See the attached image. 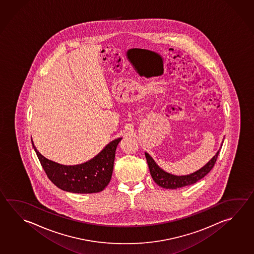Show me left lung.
<instances>
[{
  "instance_id": "obj_1",
  "label": "left lung",
  "mask_w": 254,
  "mask_h": 254,
  "mask_svg": "<svg viewBox=\"0 0 254 254\" xmlns=\"http://www.w3.org/2000/svg\"><path fill=\"white\" fill-rule=\"evenodd\" d=\"M220 148L216 153V155L205 166L201 167L200 169H198V171L194 172L190 175H187V176H175V175L169 174L157 166V163L154 161V159L148 155V153L145 152V156L147 158L148 168H149L150 175L152 176L154 182L162 188L175 190L193 185L198 181L202 179L204 176L210 172L213 166H215V163L217 161V156L219 154Z\"/></svg>"
}]
</instances>
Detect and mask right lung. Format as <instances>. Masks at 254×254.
<instances>
[{
    "label": "right lung",
    "instance_id": "add662e5",
    "mask_svg": "<svg viewBox=\"0 0 254 254\" xmlns=\"http://www.w3.org/2000/svg\"><path fill=\"white\" fill-rule=\"evenodd\" d=\"M121 139L111 141L92 159L75 166L51 161L37 151L33 140L32 145L46 176L59 189L72 193H96L110 183L116 148Z\"/></svg>",
    "mask_w": 254,
    "mask_h": 254
}]
</instances>
